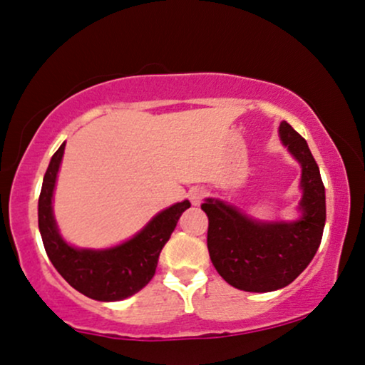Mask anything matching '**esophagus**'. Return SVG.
Returning <instances> with one entry per match:
<instances>
[{
	"label": "esophagus",
	"instance_id": "obj_1",
	"mask_svg": "<svg viewBox=\"0 0 365 365\" xmlns=\"http://www.w3.org/2000/svg\"><path fill=\"white\" fill-rule=\"evenodd\" d=\"M207 191L205 187H192L191 191H189V200H191L192 205H200V202L205 200Z\"/></svg>",
	"mask_w": 365,
	"mask_h": 365
}]
</instances>
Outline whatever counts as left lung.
Returning <instances> with one entry per match:
<instances>
[{
	"label": "left lung",
	"instance_id": "obj_1",
	"mask_svg": "<svg viewBox=\"0 0 365 365\" xmlns=\"http://www.w3.org/2000/svg\"><path fill=\"white\" fill-rule=\"evenodd\" d=\"M280 139L302 164V217L293 223H262L220 200H206L207 250L216 272L245 292H273L295 280L319 250L325 226V187L307 140L290 124Z\"/></svg>",
	"mask_w": 365,
	"mask_h": 365
}]
</instances>
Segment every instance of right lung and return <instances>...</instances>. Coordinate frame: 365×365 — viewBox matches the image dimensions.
Returning <instances> with one entry per match:
<instances>
[{"label":"right lung","mask_w":365,"mask_h":365,"mask_svg":"<svg viewBox=\"0 0 365 365\" xmlns=\"http://www.w3.org/2000/svg\"><path fill=\"white\" fill-rule=\"evenodd\" d=\"M65 142L51 158L38 200V226L56 272L85 297L117 302L134 295L153 280L160 250L171 238L178 220L191 206L187 200L160 211L148 226L125 243L108 250H77L61 238L51 211L56 174Z\"/></svg>","instance_id":"right-lung-1"}]
</instances>
